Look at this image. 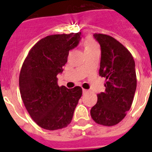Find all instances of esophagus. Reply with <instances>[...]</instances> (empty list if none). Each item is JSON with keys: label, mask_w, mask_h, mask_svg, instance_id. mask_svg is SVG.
Here are the masks:
<instances>
[{"label": "esophagus", "mask_w": 152, "mask_h": 152, "mask_svg": "<svg viewBox=\"0 0 152 152\" xmlns=\"http://www.w3.org/2000/svg\"><path fill=\"white\" fill-rule=\"evenodd\" d=\"M88 92V90H86V89H83V94H87V93Z\"/></svg>", "instance_id": "esophagus-1"}]
</instances>
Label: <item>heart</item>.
Masks as SVG:
<instances>
[{
    "label": "heart",
    "instance_id": "obj_1",
    "mask_svg": "<svg viewBox=\"0 0 152 152\" xmlns=\"http://www.w3.org/2000/svg\"><path fill=\"white\" fill-rule=\"evenodd\" d=\"M84 47L85 53H88V52H92L95 49H99L97 43L91 38L85 39L84 42Z\"/></svg>",
    "mask_w": 152,
    "mask_h": 152
}]
</instances>
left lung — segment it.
Wrapping results in <instances>:
<instances>
[{
	"label": "left lung",
	"mask_w": 152,
	"mask_h": 152,
	"mask_svg": "<svg viewBox=\"0 0 152 152\" xmlns=\"http://www.w3.org/2000/svg\"><path fill=\"white\" fill-rule=\"evenodd\" d=\"M94 37L101 49L99 74L107 81L91 115L98 124L115 126L124 119L133 101L137 85L135 61L129 51L112 36L94 33Z\"/></svg>",
	"instance_id": "obj_1"
}]
</instances>
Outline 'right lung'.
<instances>
[{"mask_svg":"<svg viewBox=\"0 0 152 152\" xmlns=\"http://www.w3.org/2000/svg\"><path fill=\"white\" fill-rule=\"evenodd\" d=\"M81 33L48 36L36 42L21 68V98L33 121L41 128L66 127L82 95L80 87L68 89L58 85V74L68 61L69 50L77 46Z\"/></svg>","mask_w":152,"mask_h":152,"instance_id":"right-lung-1","label":"right lung"}]
</instances>
